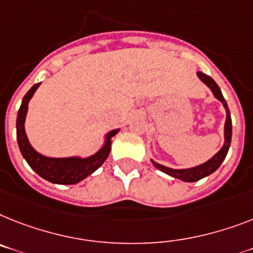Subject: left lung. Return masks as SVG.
Returning a JSON list of instances; mask_svg holds the SVG:
<instances>
[{
    "label": "left lung",
    "mask_w": 253,
    "mask_h": 253,
    "mask_svg": "<svg viewBox=\"0 0 253 253\" xmlns=\"http://www.w3.org/2000/svg\"><path fill=\"white\" fill-rule=\"evenodd\" d=\"M197 75L200 80L203 81L204 84H206L207 86L210 87L211 90H212L214 97H216L221 103L224 104L225 110H226V122H225V128H224V135H225L224 146H222L220 151L217 152L216 155L212 156L208 162L203 163V164H200V166L193 167V168L173 169V168H168V167L166 166H162V164H159V163L151 160V163L154 164L155 168H158L159 170H162V172L167 173V174H169V176L174 177V178L185 181V182H195V181H199V179L204 178V177L210 176V174H212L214 170H217L218 167L221 166V163L224 162L225 158H226L227 151H229V147H230V142H231V116H230V111H229V107H227L226 101H225L224 95H222V93H221V89L218 87V85L216 84V81H214L211 76H208V75L203 74V72H200V71H198Z\"/></svg>",
    "instance_id": "8db88e82"
}]
</instances>
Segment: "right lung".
Masks as SVG:
<instances>
[{
  "instance_id": "right-lung-1",
  "label": "right lung",
  "mask_w": 253,
  "mask_h": 253,
  "mask_svg": "<svg viewBox=\"0 0 253 253\" xmlns=\"http://www.w3.org/2000/svg\"><path fill=\"white\" fill-rule=\"evenodd\" d=\"M41 83L35 84L28 93L23 97L22 104L18 111V118H16V138H18V145L23 158L27 160L29 167L49 182L59 183V185H75L80 182L91 173L95 172L99 167L107 159L111 151V138L119 133L120 129H114L108 131L106 134V139L101 149L98 150L94 155L87 156V158H80V156H71V158H49L42 154L37 152L33 149L28 141V137L26 134L24 129V123H26V116L28 112V103L31 98L33 97L35 91L40 86Z\"/></svg>"
}]
</instances>
